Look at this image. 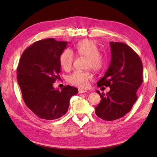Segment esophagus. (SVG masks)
I'll list each match as a JSON object with an SVG mask.
<instances>
[{"mask_svg":"<svg viewBox=\"0 0 157 157\" xmlns=\"http://www.w3.org/2000/svg\"><path fill=\"white\" fill-rule=\"evenodd\" d=\"M88 91L86 90H82V89H78V93L82 94V93H86Z\"/></svg>","mask_w":157,"mask_h":157,"instance_id":"esophagus-1","label":"esophagus"}]
</instances>
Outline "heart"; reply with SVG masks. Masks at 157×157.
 Returning <instances> with one entry per match:
<instances>
[{
    "label": "heart",
    "instance_id": "heart-1",
    "mask_svg": "<svg viewBox=\"0 0 157 157\" xmlns=\"http://www.w3.org/2000/svg\"><path fill=\"white\" fill-rule=\"evenodd\" d=\"M75 49L79 55L88 58L87 68L92 69L94 71H100L105 65V59L99 54L98 47L93 40L89 39L80 40L75 46ZM74 59L73 52L70 49H66L60 56L61 66L65 70H69L72 67ZM92 79V75L91 73L82 71H75L67 78L69 83L80 88L87 86L89 81Z\"/></svg>",
    "mask_w": 157,
    "mask_h": 157
}]
</instances>
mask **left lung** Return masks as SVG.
<instances>
[{
	"instance_id": "1",
	"label": "left lung",
	"mask_w": 157,
	"mask_h": 157,
	"mask_svg": "<svg viewBox=\"0 0 157 157\" xmlns=\"http://www.w3.org/2000/svg\"><path fill=\"white\" fill-rule=\"evenodd\" d=\"M109 44L110 65L97 86H109L110 91L105 94L97 90L101 101L95 112L101 119L112 121L130 112L137 99L136 92L143 82V65L139 56L127 44L117 42Z\"/></svg>"
}]
</instances>
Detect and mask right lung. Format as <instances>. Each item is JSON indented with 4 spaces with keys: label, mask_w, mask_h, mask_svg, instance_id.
Here are the masks:
<instances>
[{
    "label": "right lung",
    "mask_w": 157,
    "mask_h": 157,
    "mask_svg": "<svg viewBox=\"0 0 157 157\" xmlns=\"http://www.w3.org/2000/svg\"><path fill=\"white\" fill-rule=\"evenodd\" d=\"M67 42L46 39L34 42L21 57L17 78L22 98L27 107L42 119L54 120L67 112L69 100L78 89L64 86L55 89L53 84L59 78V58Z\"/></svg>",
    "instance_id": "right-lung-1"
}]
</instances>
